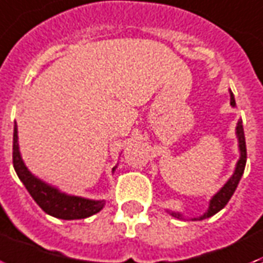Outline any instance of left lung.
Here are the masks:
<instances>
[{
    "label": "left lung",
    "mask_w": 263,
    "mask_h": 263,
    "mask_svg": "<svg viewBox=\"0 0 263 263\" xmlns=\"http://www.w3.org/2000/svg\"><path fill=\"white\" fill-rule=\"evenodd\" d=\"M230 105L236 106L233 93H230ZM236 129H237L238 143H240V145H238L240 146V154H241L237 163V167H236V171H234L233 176L226 182V185L212 197V200L210 201V208H208V211L205 212L203 216H200L198 220H203L205 219V218H210V216L215 215L216 212H219L222 208L225 207L226 204L229 203L230 197L233 196V193L236 192V189H237L238 182H240L241 176H243L244 168H246V161H247V147H246V136H244V129L243 124H241V120L237 123V128H236ZM171 215L179 218V214H175V212H172Z\"/></svg>",
    "instance_id": "left-lung-1"
}]
</instances>
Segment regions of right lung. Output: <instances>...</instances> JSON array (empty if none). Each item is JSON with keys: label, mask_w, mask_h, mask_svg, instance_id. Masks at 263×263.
Here are the masks:
<instances>
[{"label": "right lung", "mask_w": 263, "mask_h": 263, "mask_svg": "<svg viewBox=\"0 0 263 263\" xmlns=\"http://www.w3.org/2000/svg\"><path fill=\"white\" fill-rule=\"evenodd\" d=\"M12 158H13V168L19 179L23 182L30 196L34 201L43 208L49 215L59 218V219H83L99 212L105 201H95L87 198L67 196L60 193L59 190L53 189L51 186L45 185L44 182L31 175L22 161L19 153V143H17V129L16 123L13 127V147H12Z\"/></svg>", "instance_id": "1"}]
</instances>
